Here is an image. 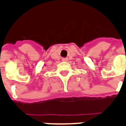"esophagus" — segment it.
Returning a JSON list of instances; mask_svg holds the SVG:
<instances>
[{"mask_svg": "<svg viewBox=\"0 0 126 126\" xmlns=\"http://www.w3.org/2000/svg\"><path fill=\"white\" fill-rule=\"evenodd\" d=\"M68 60V58H62V61H63V62H67Z\"/></svg>", "mask_w": 126, "mask_h": 126, "instance_id": "34e87169", "label": "esophagus"}]
</instances>
